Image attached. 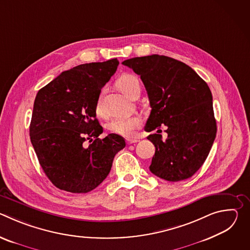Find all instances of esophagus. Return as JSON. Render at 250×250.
Here are the masks:
<instances>
[{
    "label": "esophagus",
    "mask_w": 250,
    "mask_h": 250,
    "mask_svg": "<svg viewBox=\"0 0 250 250\" xmlns=\"http://www.w3.org/2000/svg\"><path fill=\"white\" fill-rule=\"evenodd\" d=\"M139 139H126V144L127 145H132V144H136L138 142Z\"/></svg>",
    "instance_id": "1"
}]
</instances>
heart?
<instances>
[{
  "label": "heart",
  "mask_w": 250,
  "mask_h": 250,
  "mask_svg": "<svg viewBox=\"0 0 250 250\" xmlns=\"http://www.w3.org/2000/svg\"><path fill=\"white\" fill-rule=\"evenodd\" d=\"M117 85L119 89L125 94L127 97H131L132 94L140 89V83L136 76L132 74H124L122 75ZM96 112L98 114L103 113V104H102V99L101 97L98 99L96 104ZM141 125V119L136 115L131 116H123V117H117L112 119L108 124V129L114 133L125 136V137H131L134 135L135 129L138 128Z\"/></svg>",
  "instance_id": "b5f03b06"
}]
</instances>
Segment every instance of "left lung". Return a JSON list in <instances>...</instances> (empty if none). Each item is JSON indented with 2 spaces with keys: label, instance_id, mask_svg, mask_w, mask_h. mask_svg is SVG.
<instances>
[{
  "label": "left lung",
  "instance_id": "left-lung-1",
  "mask_svg": "<svg viewBox=\"0 0 250 250\" xmlns=\"http://www.w3.org/2000/svg\"><path fill=\"white\" fill-rule=\"evenodd\" d=\"M140 76L151 106L145 129L155 146L149 169L161 179L177 182L192 177L204 164L217 134L212 97L208 84L187 64L152 54L123 62ZM167 126V138L159 134Z\"/></svg>",
  "mask_w": 250,
  "mask_h": 250
}]
</instances>
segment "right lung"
<instances>
[{
    "instance_id": "right-lung-1",
    "label": "right lung",
    "mask_w": 250,
    "mask_h": 250,
    "mask_svg": "<svg viewBox=\"0 0 250 250\" xmlns=\"http://www.w3.org/2000/svg\"><path fill=\"white\" fill-rule=\"evenodd\" d=\"M117 58L81 64L64 71L35 97L29 125L31 145L54 186L71 193H88L109 175L125 138L110 133L96 119L101 89L115 74ZM91 144L87 147L84 142Z\"/></svg>"
}]
</instances>
